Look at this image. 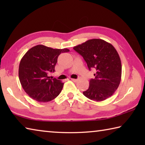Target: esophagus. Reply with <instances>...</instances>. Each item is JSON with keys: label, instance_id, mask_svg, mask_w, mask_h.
<instances>
[{"label": "esophagus", "instance_id": "esophagus-1", "mask_svg": "<svg viewBox=\"0 0 145 145\" xmlns=\"http://www.w3.org/2000/svg\"><path fill=\"white\" fill-rule=\"evenodd\" d=\"M71 80H72V81L75 82H76L77 81V79H75V78H71Z\"/></svg>", "mask_w": 145, "mask_h": 145}]
</instances>
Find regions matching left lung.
<instances>
[{"mask_svg": "<svg viewBox=\"0 0 145 145\" xmlns=\"http://www.w3.org/2000/svg\"><path fill=\"white\" fill-rule=\"evenodd\" d=\"M73 49L81 55L90 70L95 68V78L83 94L100 102L111 97L118 88L121 77V63L118 53L111 43L101 39H91Z\"/></svg>", "mask_w": 145, "mask_h": 145, "instance_id": "8db88e82", "label": "left lung"}]
</instances>
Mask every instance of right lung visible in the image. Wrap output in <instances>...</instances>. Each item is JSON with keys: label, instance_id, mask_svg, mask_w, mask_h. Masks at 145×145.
<instances>
[{"label": "right lung", "instance_id": "1", "mask_svg": "<svg viewBox=\"0 0 145 145\" xmlns=\"http://www.w3.org/2000/svg\"><path fill=\"white\" fill-rule=\"evenodd\" d=\"M69 51L38 45L25 54L20 63L18 76L23 89L31 99L47 102L59 95L64 83L48 75L55 72L58 56Z\"/></svg>", "mask_w": 145, "mask_h": 145}]
</instances>
